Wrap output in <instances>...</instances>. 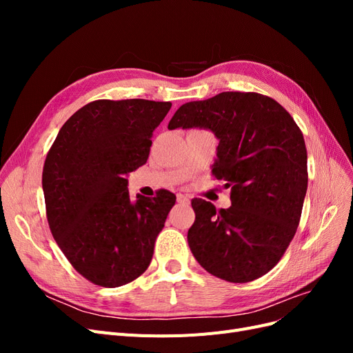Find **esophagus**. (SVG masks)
<instances>
[{
  "mask_svg": "<svg viewBox=\"0 0 353 353\" xmlns=\"http://www.w3.org/2000/svg\"><path fill=\"white\" fill-rule=\"evenodd\" d=\"M176 200H178V203H183V205H188L190 203V197L185 194H181V193L176 196Z\"/></svg>",
  "mask_w": 353,
  "mask_h": 353,
  "instance_id": "esophagus-1",
  "label": "esophagus"
}]
</instances>
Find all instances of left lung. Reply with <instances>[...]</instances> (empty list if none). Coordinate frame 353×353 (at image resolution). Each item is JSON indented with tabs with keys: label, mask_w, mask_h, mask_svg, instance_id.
<instances>
[{
	"label": "left lung",
	"mask_w": 353,
	"mask_h": 353,
	"mask_svg": "<svg viewBox=\"0 0 353 353\" xmlns=\"http://www.w3.org/2000/svg\"><path fill=\"white\" fill-rule=\"evenodd\" d=\"M175 128H208L219 138L213 178L231 188V206L216 210L193 199L188 245L212 275L249 283L280 262L301 222L307 188L303 134L280 103L258 92L227 91L181 105Z\"/></svg>",
	"instance_id": "8db88e82"
}]
</instances>
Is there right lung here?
<instances>
[{
    "mask_svg": "<svg viewBox=\"0 0 353 353\" xmlns=\"http://www.w3.org/2000/svg\"><path fill=\"white\" fill-rule=\"evenodd\" d=\"M170 101L95 100L61 126L42 169L52 237L70 265L95 285L119 287L152 262L175 194L131 201L126 174L150 154L153 131Z\"/></svg>",
    "mask_w": 353,
    "mask_h": 353,
    "instance_id": "1",
    "label": "right lung"
}]
</instances>
